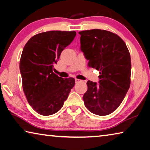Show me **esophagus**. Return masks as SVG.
Instances as JSON below:
<instances>
[{
    "label": "esophagus",
    "instance_id": "1",
    "mask_svg": "<svg viewBox=\"0 0 150 150\" xmlns=\"http://www.w3.org/2000/svg\"><path fill=\"white\" fill-rule=\"evenodd\" d=\"M75 82H76V83H78V82H81V80H80V79H77V78H76V79H75Z\"/></svg>",
    "mask_w": 150,
    "mask_h": 150
}]
</instances>
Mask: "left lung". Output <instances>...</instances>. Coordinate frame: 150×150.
<instances>
[{
	"mask_svg": "<svg viewBox=\"0 0 150 150\" xmlns=\"http://www.w3.org/2000/svg\"><path fill=\"white\" fill-rule=\"evenodd\" d=\"M80 48L89 67L100 71L99 84L88 80L83 100L98 116L114 112L130 86L131 58L124 41L112 32L93 29L79 32Z\"/></svg>",
	"mask_w": 150,
	"mask_h": 150,
	"instance_id": "1",
	"label": "left lung"
}]
</instances>
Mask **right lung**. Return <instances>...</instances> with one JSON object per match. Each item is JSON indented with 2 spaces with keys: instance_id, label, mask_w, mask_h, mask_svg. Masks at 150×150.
Returning a JSON list of instances; mask_svg holds the SVG:
<instances>
[{
  "instance_id": "obj_1",
  "label": "right lung",
  "mask_w": 150,
  "mask_h": 150,
  "mask_svg": "<svg viewBox=\"0 0 150 150\" xmlns=\"http://www.w3.org/2000/svg\"><path fill=\"white\" fill-rule=\"evenodd\" d=\"M75 31L52 30L36 34L27 42L20 60L23 91L28 104L42 116L58 112L75 84L73 78L54 73V64L72 42Z\"/></svg>"
}]
</instances>
